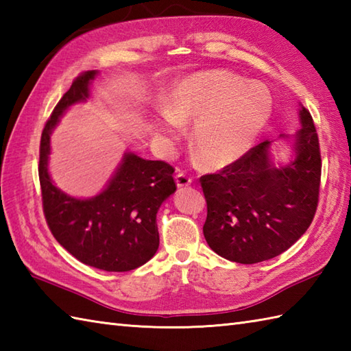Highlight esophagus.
Segmentation results:
<instances>
[{
    "instance_id": "1",
    "label": "esophagus",
    "mask_w": 351,
    "mask_h": 351,
    "mask_svg": "<svg viewBox=\"0 0 351 351\" xmlns=\"http://www.w3.org/2000/svg\"><path fill=\"white\" fill-rule=\"evenodd\" d=\"M175 181H176V185L180 189H184V187H189V185L191 184V178L187 176L185 173H178L175 176Z\"/></svg>"
}]
</instances>
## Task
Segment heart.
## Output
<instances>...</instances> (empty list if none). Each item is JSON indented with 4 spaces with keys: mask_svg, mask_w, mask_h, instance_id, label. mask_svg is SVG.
Segmentation results:
<instances>
[{
    "mask_svg": "<svg viewBox=\"0 0 351 351\" xmlns=\"http://www.w3.org/2000/svg\"><path fill=\"white\" fill-rule=\"evenodd\" d=\"M273 98L268 88L214 69L182 78L160 110L149 131L156 140L173 141L182 122H195L191 147L206 169H223L247 154L271 116Z\"/></svg>",
    "mask_w": 351,
    "mask_h": 351,
    "instance_id": "1",
    "label": "heart"
}]
</instances>
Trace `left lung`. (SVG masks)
Returning <instances> with one entry per match:
<instances>
[{
    "label": "left lung",
    "instance_id": "1",
    "mask_svg": "<svg viewBox=\"0 0 351 351\" xmlns=\"http://www.w3.org/2000/svg\"><path fill=\"white\" fill-rule=\"evenodd\" d=\"M294 160L274 166L271 141L252 147L219 173L200 178L206 199L204 235L221 258L256 264L289 249L314 220L322 155L314 121L302 107ZM285 137V136H282Z\"/></svg>",
    "mask_w": 351,
    "mask_h": 351
}]
</instances>
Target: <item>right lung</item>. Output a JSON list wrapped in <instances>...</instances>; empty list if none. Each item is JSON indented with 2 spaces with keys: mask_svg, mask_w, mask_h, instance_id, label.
<instances>
[{
  "mask_svg": "<svg viewBox=\"0 0 351 351\" xmlns=\"http://www.w3.org/2000/svg\"><path fill=\"white\" fill-rule=\"evenodd\" d=\"M96 75V71H87L73 80L42 131L43 214L56 240L83 264L106 271H130L146 264L158 250L156 213L176 190L171 176L175 169L126 152L107 187L90 199L66 195L52 184L48 171L51 132L66 110L90 96Z\"/></svg>",
  "mask_w": 351,
  "mask_h": 351,
  "instance_id": "1",
  "label": "right lung"
}]
</instances>
